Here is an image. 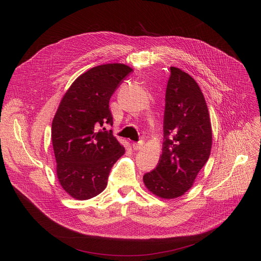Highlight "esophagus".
<instances>
[{"instance_id":"34e87169","label":"esophagus","mask_w":261,"mask_h":261,"mask_svg":"<svg viewBox=\"0 0 261 261\" xmlns=\"http://www.w3.org/2000/svg\"><path fill=\"white\" fill-rule=\"evenodd\" d=\"M143 146H144V142H143V141L132 144V148H133L134 150H140Z\"/></svg>"}]
</instances>
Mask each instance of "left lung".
Listing matches in <instances>:
<instances>
[{
    "mask_svg": "<svg viewBox=\"0 0 261 261\" xmlns=\"http://www.w3.org/2000/svg\"><path fill=\"white\" fill-rule=\"evenodd\" d=\"M165 101L163 152L143 181L150 193L168 200L183 196L194 185L210 158L213 132L200 87L174 66H170Z\"/></svg>",
    "mask_w": 261,
    "mask_h": 261,
    "instance_id": "8db88e82",
    "label": "left lung"
}]
</instances>
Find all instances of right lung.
<instances>
[{"label": "right lung", "instance_id": "obj_1", "mask_svg": "<svg viewBox=\"0 0 261 261\" xmlns=\"http://www.w3.org/2000/svg\"><path fill=\"white\" fill-rule=\"evenodd\" d=\"M133 70L122 63L92 67L63 95L51 123L58 181L67 195L89 200L105 190L108 176L125 148L106 128L113 125L109 101Z\"/></svg>", "mask_w": 261, "mask_h": 261}]
</instances>
